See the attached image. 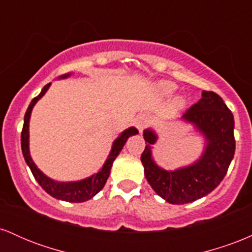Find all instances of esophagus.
<instances>
[{
	"label": "esophagus",
	"mask_w": 252,
	"mask_h": 252,
	"mask_svg": "<svg viewBox=\"0 0 252 252\" xmlns=\"http://www.w3.org/2000/svg\"><path fill=\"white\" fill-rule=\"evenodd\" d=\"M149 122H150V117L148 116V115L142 114V115H140V116H137V118L135 120V126H136V128L140 130V131H142V130L146 128L147 126H148Z\"/></svg>",
	"instance_id": "obj_1"
}]
</instances>
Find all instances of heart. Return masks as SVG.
<instances>
[{
    "mask_svg": "<svg viewBox=\"0 0 252 252\" xmlns=\"http://www.w3.org/2000/svg\"><path fill=\"white\" fill-rule=\"evenodd\" d=\"M158 90H160L163 94H167V96H168V94H172L173 92L175 91L176 85L170 82H162L158 84Z\"/></svg>",
    "mask_w": 252,
    "mask_h": 252,
    "instance_id": "b5f03b06",
    "label": "heart"
}]
</instances>
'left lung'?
<instances>
[{"mask_svg": "<svg viewBox=\"0 0 252 252\" xmlns=\"http://www.w3.org/2000/svg\"><path fill=\"white\" fill-rule=\"evenodd\" d=\"M202 98L182 115L206 140L204 153L196 162L175 170H164L154 162L152 146L158 136L152 129L143 132L146 148L141 161L152 189L169 204L182 205L207 195L226 175L235 155L233 115L220 96L202 91Z\"/></svg>", "mask_w": 252, "mask_h": 252, "instance_id": "8db88e82", "label": "left lung"}]
</instances>
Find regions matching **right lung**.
I'll return each instance as SVG.
<instances>
[{
  "mask_svg": "<svg viewBox=\"0 0 252 252\" xmlns=\"http://www.w3.org/2000/svg\"><path fill=\"white\" fill-rule=\"evenodd\" d=\"M70 76V73L63 74L60 78H67ZM51 83L47 84V85L43 86V89L40 92L39 96L33 98L30 106H28L27 111H26L25 115V122H24V128H22L21 132V149L22 154H24L26 163L28 164L32 173H33L35 180L39 182L40 186L42 187L48 194L53 196V198L59 199V200L68 201V202H84L89 199H91L92 196H94L99 192L100 189H103L104 185H105L106 180H108L110 175V169H111L112 162L115 161V158H117L120 152L126 144V140L130 137V136L138 134L137 129L131 126V128L124 130V131L121 134L116 140L114 141V144H112L111 152L106 158L105 163L103 164L102 169L99 172L96 173V174L91 175L90 178L84 179V180L80 181H74V182H58L52 180L51 178L46 176L43 173L35 166V163L32 160L31 154H30V118L32 110H33V106L35 105L37 100L41 98L43 94H46L48 88H50Z\"/></svg>",
  "mask_w": 252,
  "mask_h": 252,
  "instance_id": "obj_1",
  "label": "right lung"
}]
</instances>
